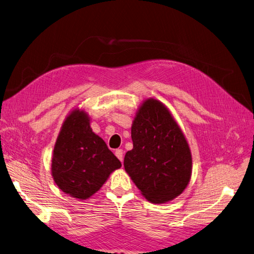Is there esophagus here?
<instances>
[{
  "label": "esophagus",
  "instance_id": "1",
  "mask_svg": "<svg viewBox=\"0 0 254 254\" xmlns=\"http://www.w3.org/2000/svg\"><path fill=\"white\" fill-rule=\"evenodd\" d=\"M123 153H124V152H123L122 149H117V150H115V156L119 158V160L121 161V162L123 161Z\"/></svg>",
  "mask_w": 254,
  "mask_h": 254
}]
</instances>
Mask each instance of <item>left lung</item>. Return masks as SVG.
I'll list each match as a JSON object with an SVG mask.
<instances>
[{"label":"left lung","instance_id":"obj_1","mask_svg":"<svg viewBox=\"0 0 254 254\" xmlns=\"http://www.w3.org/2000/svg\"><path fill=\"white\" fill-rule=\"evenodd\" d=\"M133 148L126 152L125 171L152 203L173 200L186 190L191 176V153L171 111L147 98L131 126Z\"/></svg>","mask_w":254,"mask_h":254}]
</instances>
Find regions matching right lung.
I'll list each match as a JSON object with an SVG mask.
<instances>
[{"mask_svg": "<svg viewBox=\"0 0 254 254\" xmlns=\"http://www.w3.org/2000/svg\"><path fill=\"white\" fill-rule=\"evenodd\" d=\"M121 166L102 137L92 131L87 112L74 109L61 126L53 151L51 170L57 187L71 197L84 200Z\"/></svg>", "mask_w": 254, "mask_h": 254, "instance_id": "add662e5", "label": "right lung"}]
</instances>
